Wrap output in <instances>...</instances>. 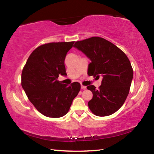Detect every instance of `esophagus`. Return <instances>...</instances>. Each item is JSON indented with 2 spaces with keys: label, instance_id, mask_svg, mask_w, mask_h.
Masks as SVG:
<instances>
[{
  "label": "esophagus",
  "instance_id": "obj_1",
  "mask_svg": "<svg viewBox=\"0 0 154 154\" xmlns=\"http://www.w3.org/2000/svg\"><path fill=\"white\" fill-rule=\"evenodd\" d=\"M81 88H82V89H83V90H85V88H86V86H85V85H81Z\"/></svg>",
  "mask_w": 154,
  "mask_h": 154
}]
</instances>
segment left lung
<instances>
[{"label":"left lung","mask_w":154,"mask_h":154,"mask_svg":"<svg viewBox=\"0 0 154 154\" xmlns=\"http://www.w3.org/2000/svg\"><path fill=\"white\" fill-rule=\"evenodd\" d=\"M73 47L91 60L88 75L103 77L98 90L93 85L87 87L93 94L88 102L90 111L100 117L114 113L124 105L133 78L129 59L116 45L98 36L77 41Z\"/></svg>","instance_id":"1"}]
</instances>
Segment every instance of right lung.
Returning a JSON list of instances; mask_svg holds the SVG:
<instances>
[{
    "mask_svg": "<svg viewBox=\"0 0 154 154\" xmlns=\"http://www.w3.org/2000/svg\"><path fill=\"white\" fill-rule=\"evenodd\" d=\"M74 43H49L38 47L23 69V89L35 107L49 118L65 116L80 91L79 83L69 85L57 79L59 75H67L64 60Z\"/></svg>",
    "mask_w": 154,
    "mask_h": 154,
    "instance_id": "add662e5",
    "label": "right lung"
}]
</instances>
